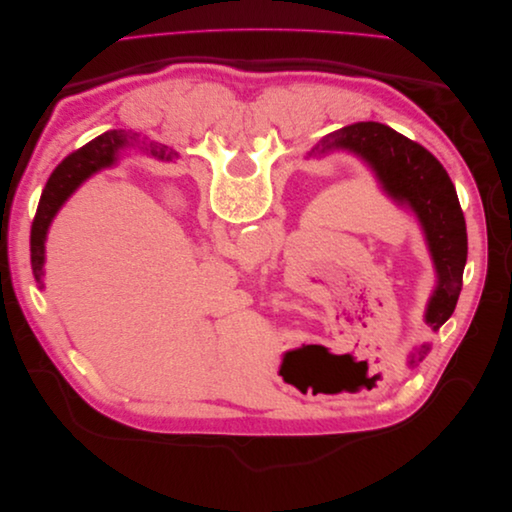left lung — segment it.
Wrapping results in <instances>:
<instances>
[{"label": "left lung", "instance_id": "8db88e82", "mask_svg": "<svg viewBox=\"0 0 512 512\" xmlns=\"http://www.w3.org/2000/svg\"><path fill=\"white\" fill-rule=\"evenodd\" d=\"M335 149L363 158L376 173L382 190L395 203L412 209L421 222L438 273V286L429 299L425 320L438 331L455 312L468 260L466 220L451 177L423 145L376 121H359L327 134L309 151V158ZM427 352L429 344H423L416 356H410L408 365L414 367L423 361Z\"/></svg>", "mask_w": 512, "mask_h": 512}]
</instances>
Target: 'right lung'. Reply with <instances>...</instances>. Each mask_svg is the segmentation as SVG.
Wrapping results in <instances>:
<instances>
[{
  "mask_svg": "<svg viewBox=\"0 0 512 512\" xmlns=\"http://www.w3.org/2000/svg\"><path fill=\"white\" fill-rule=\"evenodd\" d=\"M130 138H134V136H130L123 130L104 132L102 136L96 138V141L87 143L85 147L72 153V156H68L53 170L51 179L46 181V188L42 190L40 203H38L36 218L32 222V239H29V245H32V271H34V277H36L40 288H44V284H42L44 241H46V232H49V226L57 215V211L87 177L94 175L96 170L113 164L115 151L119 147H126L130 143ZM151 153L153 156H160L166 160L175 156V153L168 151L164 145H153Z\"/></svg>",
  "mask_w": 512,
  "mask_h": 512,
  "instance_id": "1",
  "label": "right lung"
}]
</instances>
